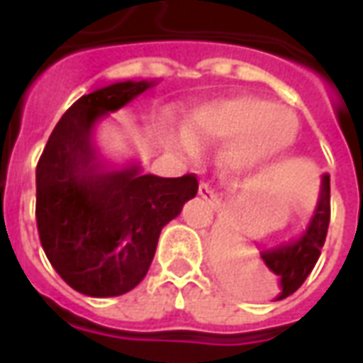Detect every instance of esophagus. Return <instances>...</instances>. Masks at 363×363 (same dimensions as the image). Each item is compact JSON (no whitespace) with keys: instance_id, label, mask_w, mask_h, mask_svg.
Listing matches in <instances>:
<instances>
[{"instance_id":"obj_1","label":"esophagus","mask_w":363,"mask_h":363,"mask_svg":"<svg viewBox=\"0 0 363 363\" xmlns=\"http://www.w3.org/2000/svg\"><path fill=\"white\" fill-rule=\"evenodd\" d=\"M198 194H200V196H202V198H206L208 202H212V204L216 206V208H220V206H221L220 198L216 196V194H213V190L210 189L208 184H204V182H202V184L198 186Z\"/></svg>"}]
</instances>
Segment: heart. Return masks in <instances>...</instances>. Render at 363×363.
<instances>
[{
  "mask_svg": "<svg viewBox=\"0 0 363 363\" xmlns=\"http://www.w3.org/2000/svg\"><path fill=\"white\" fill-rule=\"evenodd\" d=\"M297 130L299 122L289 108L262 96L239 95L198 108L186 124L184 147L196 151V145L228 142L221 167L241 174L281 157L296 142Z\"/></svg>",
  "mask_w": 363,
  "mask_h": 363,
  "instance_id": "heart-1",
  "label": "heart"
}]
</instances>
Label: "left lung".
Wrapping results in <instances>:
<instances>
[{"label": "left lung", "mask_w": 363, "mask_h": 363, "mask_svg": "<svg viewBox=\"0 0 363 363\" xmlns=\"http://www.w3.org/2000/svg\"><path fill=\"white\" fill-rule=\"evenodd\" d=\"M328 221H330V177L323 174L319 202L303 235L260 252L268 270L278 276L280 294L276 296V299L291 296L307 280V276L311 274L320 257V249L327 239Z\"/></svg>", "instance_id": "obj_1"}]
</instances>
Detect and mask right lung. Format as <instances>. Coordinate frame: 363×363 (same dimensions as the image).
<instances>
[{
    "label": "right lung",
    "instance_id": "right-lung-1",
    "mask_svg": "<svg viewBox=\"0 0 363 363\" xmlns=\"http://www.w3.org/2000/svg\"><path fill=\"white\" fill-rule=\"evenodd\" d=\"M153 82H122L77 99L60 118L36 165V225L54 270L91 297H114L145 278L159 233L196 196L194 174L163 179L140 165L104 171L96 120Z\"/></svg>",
    "mask_w": 363,
    "mask_h": 363
}]
</instances>
